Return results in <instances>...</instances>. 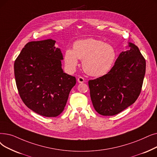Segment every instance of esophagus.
I'll return each mask as SVG.
<instances>
[{"mask_svg":"<svg viewBox=\"0 0 157 157\" xmlns=\"http://www.w3.org/2000/svg\"><path fill=\"white\" fill-rule=\"evenodd\" d=\"M78 82L79 83H84L85 82V79L83 78V77H79L78 78Z\"/></svg>","mask_w":157,"mask_h":157,"instance_id":"esophagus-1","label":"esophagus"}]
</instances>
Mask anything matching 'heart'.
<instances>
[{"instance_id":"1","label":"heart","mask_w":157,"mask_h":157,"mask_svg":"<svg viewBox=\"0 0 157 157\" xmlns=\"http://www.w3.org/2000/svg\"><path fill=\"white\" fill-rule=\"evenodd\" d=\"M117 56L114 47L94 38L79 40L73 44V49H67L64 54L65 66L74 71L78 59H82L85 72L92 76H101L110 70Z\"/></svg>"}]
</instances>
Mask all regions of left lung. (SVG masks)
<instances>
[{"label": "left lung", "instance_id": "1", "mask_svg": "<svg viewBox=\"0 0 157 157\" xmlns=\"http://www.w3.org/2000/svg\"><path fill=\"white\" fill-rule=\"evenodd\" d=\"M128 49L121 52L106 74L88 81L92 105L102 115L118 114L139 96L146 72V60L134 44L128 42Z\"/></svg>", "mask_w": 157, "mask_h": 157}]
</instances>
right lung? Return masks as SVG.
Listing matches in <instances>:
<instances>
[{"instance_id": "right-lung-1", "label": "right lung", "mask_w": 157, "mask_h": 157, "mask_svg": "<svg viewBox=\"0 0 157 157\" xmlns=\"http://www.w3.org/2000/svg\"><path fill=\"white\" fill-rule=\"evenodd\" d=\"M47 39L27 44L16 59L14 72L17 89L24 104L47 117L62 113L76 85L74 76L62 68V51Z\"/></svg>"}]
</instances>
